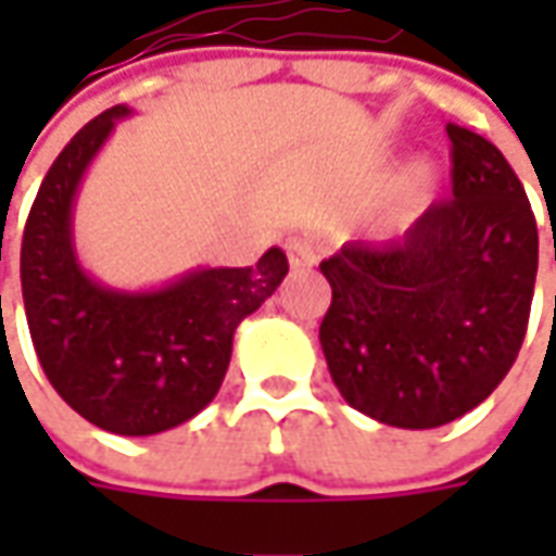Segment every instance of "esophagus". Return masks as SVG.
I'll return each mask as SVG.
<instances>
[{"mask_svg": "<svg viewBox=\"0 0 556 556\" xmlns=\"http://www.w3.org/2000/svg\"><path fill=\"white\" fill-rule=\"evenodd\" d=\"M285 250H288V260L293 268H309L315 263V241L312 238L293 235V238H288Z\"/></svg>", "mask_w": 556, "mask_h": 556, "instance_id": "1", "label": "esophagus"}]
</instances>
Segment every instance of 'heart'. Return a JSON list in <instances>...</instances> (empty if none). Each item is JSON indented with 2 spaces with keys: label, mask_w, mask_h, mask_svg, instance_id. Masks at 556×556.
I'll list each match as a JSON object with an SVG mask.
<instances>
[{
  "label": "heart",
  "mask_w": 556,
  "mask_h": 556,
  "mask_svg": "<svg viewBox=\"0 0 556 556\" xmlns=\"http://www.w3.org/2000/svg\"><path fill=\"white\" fill-rule=\"evenodd\" d=\"M439 191V166L430 157H412L402 163L383 191L377 194L371 210L365 213V223L371 225L377 238H399L412 231L424 213L433 206Z\"/></svg>",
  "instance_id": "1"
}]
</instances>
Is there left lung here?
<instances>
[{"label": "left lung", "mask_w": 556, "mask_h": 556, "mask_svg": "<svg viewBox=\"0 0 556 556\" xmlns=\"http://www.w3.org/2000/svg\"><path fill=\"white\" fill-rule=\"evenodd\" d=\"M448 139L452 201L387 250L346 244L321 263L333 383L355 412L402 430L452 424L489 399L523 346L539 271V228L510 163L464 126L448 123Z\"/></svg>", "instance_id": "8db88e82"}]
</instances>
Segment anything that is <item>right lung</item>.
I'll return each instance as SVG.
<instances>
[{"mask_svg": "<svg viewBox=\"0 0 556 556\" xmlns=\"http://www.w3.org/2000/svg\"><path fill=\"white\" fill-rule=\"evenodd\" d=\"M117 104L86 123L39 185L21 244V288L39 365L58 395L108 433L154 437L213 402L231 340L288 275L281 247L256 266H198L161 288H111L74 244V203L86 169L119 119Z\"/></svg>", "mask_w": 556, "mask_h": 556, "instance_id": "1", "label": "right lung"}]
</instances>
